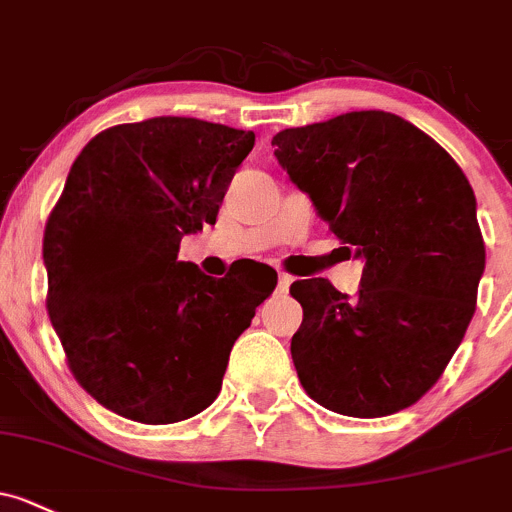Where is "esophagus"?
I'll list each match as a JSON object with an SVG mask.
<instances>
[{
    "label": "esophagus",
    "mask_w": 512,
    "mask_h": 512,
    "mask_svg": "<svg viewBox=\"0 0 512 512\" xmlns=\"http://www.w3.org/2000/svg\"><path fill=\"white\" fill-rule=\"evenodd\" d=\"M289 284H292V274H287V272H279V292H289Z\"/></svg>",
    "instance_id": "1"
}]
</instances>
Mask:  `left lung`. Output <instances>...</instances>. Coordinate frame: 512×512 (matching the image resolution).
<instances>
[{
    "label": "left lung",
    "mask_w": 512,
    "mask_h": 512,
    "mask_svg": "<svg viewBox=\"0 0 512 512\" xmlns=\"http://www.w3.org/2000/svg\"><path fill=\"white\" fill-rule=\"evenodd\" d=\"M274 157L328 230L363 257L358 297L294 282L292 360L306 395L348 417H387L427 395L476 311L486 245L461 166L383 110L274 134Z\"/></svg>",
    "instance_id": "8db88e82"
}]
</instances>
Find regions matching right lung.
<instances>
[{
    "instance_id": "add662e5",
    "label": "right lung",
    "mask_w": 512,
    "mask_h": 512,
    "mask_svg": "<svg viewBox=\"0 0 512 512\" xmlns=\"http://www.w3.org/2000/svg\"><path fill=\"white\" fill-rule=\"evenodd\" d=\"M255 134L152 117L95 134L48 215L46 309L73 378L142 424L193 417L218 397L230 351L277 287L206 277L179 242L215 223Z\"/></svg>"
}]
</instances>
